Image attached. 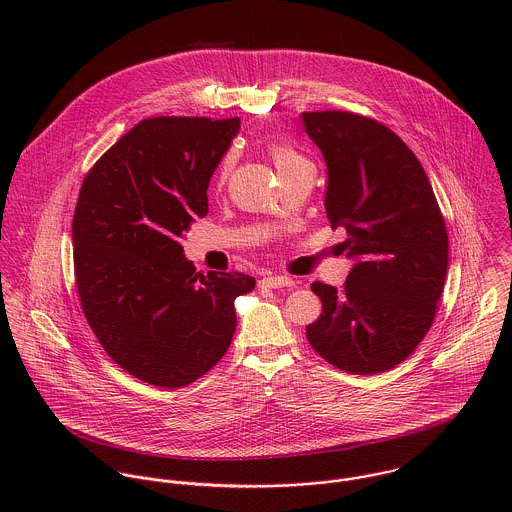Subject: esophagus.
Returning a JSON list of instances; mask_svg holds the SVG:
<instances>
[{"label":"esophagus","mask_w":512,"mask_h":512,"mask_svg":"<svg viewBox=\"0 0 512 512\" xmlns=\"http://www.w3.org/2000/svg\"><path fill=\"white\" fill-rule=\"evenodd\" d=\"M262 284H266L268 288H293L295 286L292 278H286V276H268L262 280Z\"/></svg>","instance_id":"34e87169"}]
</instances>
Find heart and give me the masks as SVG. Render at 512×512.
<instances>
[{
    "label": "heart",
    "mask_w": 512,
    "mask_h": 512,
    "mask_svg": "<svg viewBox=\"0 0 512 512\" xmlns=\"http://www.w3.org/2000/svg\"><path fill=\"white\" fill-rule=\"evenodd\" d=\"M268 151H270V155H272V159H274V163H276L278 171H282V169L290 167L293 163L301 161V157L293 151L292 147L284 146V144H276V142H272V144L268 146ZM228 165H230V157H226V159H224V163H222V173H226V171H228Z\"/></svg>",
    "instance_id": "obj_1"
}]
</instances>
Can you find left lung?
<instances>
[{
    "mask_svg": "<svg viewBox=\"0 0 512 512\" xmlns=\"http://www.w3.org/2000/svg\"><path fill=\"white\" fill-rule=\"evenodd\" d=\"M327 165L325 213L345 228V288L315 282L309 345L333 366L376 374L400 365L432 327L447 274V230L418 157L386 126L351 112H305Z\"/></svg>",
    "mask_w": 512,
    "mask_h": 512,
    "instance_id": "1",
    "label": "left lung"
}]
</instances>
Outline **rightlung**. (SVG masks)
I'll list each match as a JSON object with an SVG mask.
<instances>
[{
	"instance_id": "add662e5",
	"label": "right lung",
	"mask_w": 512,
	"mask_h": 512,
	"mask_svg": "<svg viewBox=\"0 0 512 512\" xmlns=\"http://www.w3.org/2000/svg\"><path fill=\"white\" fill-rule=\"evenodd\" d=\"M240 120L149 118L86 175L73 220L82 311L104 351L159 388L195 382L236 329L234 299L256 286L240 272L203 276L179 238L209 213L207 189Z\"/></svg>"
}]
</instances>
